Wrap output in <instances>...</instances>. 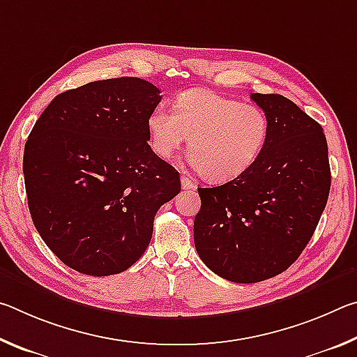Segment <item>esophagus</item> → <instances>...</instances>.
Instances as JSON below:
<instances>
[{
    "label": "esophagus",
    "instance_id": "1",
    "mask_svg": "<svg viewBox=\"0 0 357 357\" xmlns=\"http://www.w3.org/2000/svg\"><path fill=\"white\" fill-rule=\"evenodd\" d=\"M181 185H183L184 190H193L197 187V184L193 183V181L189 176H185V174L181 176Z\"/></svg>",
    "mask_w": 357,
    "mask_h": 357
}]
</instances>
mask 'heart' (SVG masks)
<instances>
[{
  "instance_id": "obj_1",
  "label": "heart",
  "mask_w": 357,
  "mask_h": 357,
  "mask_svg": "<svg viewBox=\"0 0 357 357\" xmlns=\"http://www.w3.org/2000/svg\"><path fill=\"white\" fill-rule=\"evenodd\" d=\"M146 130L157 157L168 160L189 140V160L198 173L213 183H225L259 159L271 124L261 107L195 88L174 99L173 113L155 107L146 119Z\"/></svg>"
}]
</instances>
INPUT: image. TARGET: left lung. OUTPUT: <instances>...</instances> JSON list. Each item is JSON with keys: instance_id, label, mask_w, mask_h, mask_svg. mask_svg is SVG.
<instances>
[{"instance_id": "8db88e82", "label": "left lung", "mask_w": 357, "mask_h": 357, "mask_svg": "<svg viewBox=\"0 0 357 357\" xmlns=\"http://www.w3.org/2000/svg\"><path fill=\"white\" fill-rule=\"evenodd\" d=\"M269 118V140L244 174L200 187L198 257L217 275L255 283L287 271L309 244L331 189L323 128L280 94H250Z\"/></svg>"}]
</instances>
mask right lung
<instances>
[{
  "label": "right lung",
  "mask_w": 357,
  "mask_h": 357,
  "mask_svg": "<svg viewBox=\"0 0 357 357\" xmlns=\"http://www.w3.org/2000/svg\"><path fill=\"white\" fill-rule=\"evenodd\" d=\"M153 83L121 77L58 94L25 144L28 208L40 238L86 275L129 269L153 236L179 173L148 144L146 119L160 102Z\"/></svg>",
  "instance_id": "1"
}]
</instances>
